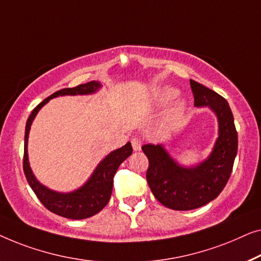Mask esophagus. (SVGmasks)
Masks as SVG:
<instances>
[{
  "label": "esophagus",
  "instance_id": "34e87169",
  "mask_svg": "<svg viewBox=\"0 0 261 261\" xmlns=\"http://www.w3.org/2000/svg\"><path fill=\"white\" fill-rule=\"evenodd\" d=\"M131 143H132V148H134L135 151H139V150H141V148H142V142H141V139L134 138V139H132V141H131Z\"/></svg>",
  "mask_w": 261,
  "mask_h": 261
}]
</instances>
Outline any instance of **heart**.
Instances as JSON below:
<instances>
[{
    "label": "heart",
    "mask_w": 261,
    "mask_h": 261,
    "mask_svg": "<svg viewBox=\"0 0 261 261\" xmlns=\"http://www.w3.org/2000/svg\"><path fill=\"white\" fill-rule=\"evenodd\" d=\"M177 94H178L177 90L172 89V87H166V89H163L159 93V97H157V102H159V105H167L168 102L174 100V99L177 97ZM183 112H185V102L177 101L170 111L171 119H174V120L178 119L179 117L182 116Z\"/></svg>",
    "instance_id": "1"
}]
</instances>
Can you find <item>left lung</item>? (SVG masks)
Returning a JSON list of instances; mask_svg holds the SVG:
<instances>
[{
    "label": "left lung",
    "mask_w": 261,
    "mask_h": 261,
    "mask_svg": "<svg viewBox=\"0 0 261 261\" xmlns=\"http://www.w3.org/2000/svg\"><path fill=\"white\" fill-rule=\"evenodd\" d=\"M196 108H209L218 118L219 132L212 152L196 166L176 162L162 144H145L149 160L146 181L157 200L174 211H192L211 202L222 192L238 152V134L228 102L214 91L190 80Z\"/></svg>",
    "instance_id": "obj_1"
}]
</instances>
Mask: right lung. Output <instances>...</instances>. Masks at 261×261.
<instances>
[{
  "label": "right lung",
  "instance_id": "obj_1",
  "mask_svg": "<svg viewBox=\"0 0 261 261\" xmlns=\"http://www.w3.org/2000/svg\"><path fill=\"white\" fill-rule=\"evenodd\" d=\"M101 84L99 82H90L82 84L72 89H64L57 91L56 93L49 95L45 100H42L36 108L33 110L31 116L28 117L24 131V155H23V171L25 178L41 201V203L54 214L60 215L62 218L72 220H82L91 218L101 211L110 201L112 194L113 177L116 171L118 170L120 164L125 161L132 153L131 143L127 142L122 148L113 150L106 155L90 176V178L78 189L69 193H60L47 188L42 183L38 181L35 175L33 174L32 168L29 166L28 160V136L31 126L38 112L48 102L50 99L57 98L59 95H86L93 94L100 90Z\"/></svg>",
  "mask_w": 261,
  "mask_h": 261
}]
</instances>
